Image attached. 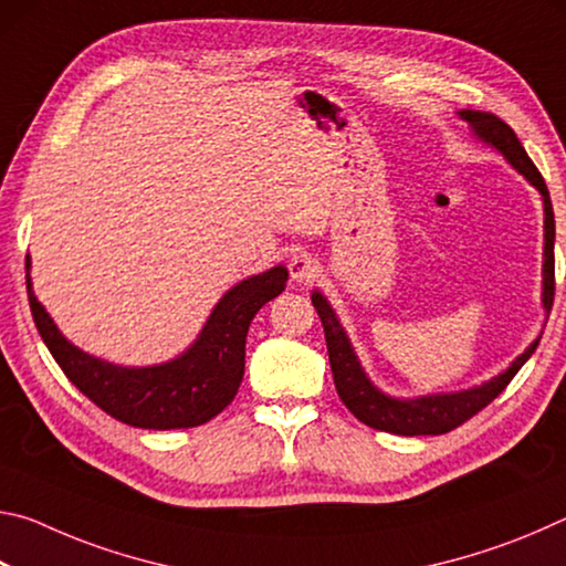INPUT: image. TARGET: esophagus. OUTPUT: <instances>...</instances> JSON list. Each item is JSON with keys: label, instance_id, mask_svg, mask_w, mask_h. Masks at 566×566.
<instances>
[{"label": "esophagus", "instance_id": "esophagus-1", "mask_svg": "<svg viewBox=\"0 0 566 566\" xmlns=\"http://www.w3.org/2000/svg\"><path fill=\"white\" fill-rule=\"evenodd\" d=\"M290 274L296 284H312L319 276V262L312 254L300 252L292 254L290 260Z\"/></svg>", "mask_w": 566, "mask_h": 566}]
</instances>
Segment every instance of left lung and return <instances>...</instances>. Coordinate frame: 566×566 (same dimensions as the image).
Segmentation results:
<instances>
[{"mask_svg":"<svg viewBox=\"0 0 566 566\" xmlns=\"http://www.w3.org/2000/svg\"><path fill=\"white\" fill-rule=\"evenodd\" d=\"M459 119H464L479 142L486 147L500 151V155L510 161V165L520 171V175L530 181V185L542 195L544 205V262H542V306L549 314L554 302V212L549 189L544 185L539 171H536L534 161L526 157L522 142L516 139L514 129L504 124L492 112L479 109H459ZM312 304L317 310L324 339H327L329 364L334 375V387H337L339 399L347 405L354 417L371 429L401 437H419V434H444L452 432L454 427L464 424L469 417H474L479 409H484L494 397H500L504 387L510 385L512 377L524 367V361L532 357L536 344H539L542 334L536 337L530 347H526L520 357H516L510 367L500 375L486 379L484 385L469 387L462 391H439V395H424V397H391L385 395L375 381L367 377L361 361L354 352L352 342L344 332L337 312L332 310L319 290L312 292Z\"/></svg>","mask_w":566,"mask_h":566,"instance_id":"1","label":"left lung"}]
</instances>
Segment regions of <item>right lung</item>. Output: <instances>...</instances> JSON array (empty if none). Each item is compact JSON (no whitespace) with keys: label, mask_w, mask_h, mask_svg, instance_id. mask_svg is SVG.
<instances>
[{"label":"right lung","mask_w":566,"mask_h":566,"mask_svg":"<svg viewBox=\"0 0 566 566\" xmlns=\"http://www.w3.org/2000/svg\"><path fill=\"white\" fill-rule=\"evenodd\" d=\"M30 270L27 256L32 317L66 379L109 417L139 429H189L217 417L242 385L249 324L290 280L282 264L247 276L222 294L202 332L179 357L149 367H122L82 352L64 337L36 300Z\"/></svg>","instance_id":"1"}]
</instances>
